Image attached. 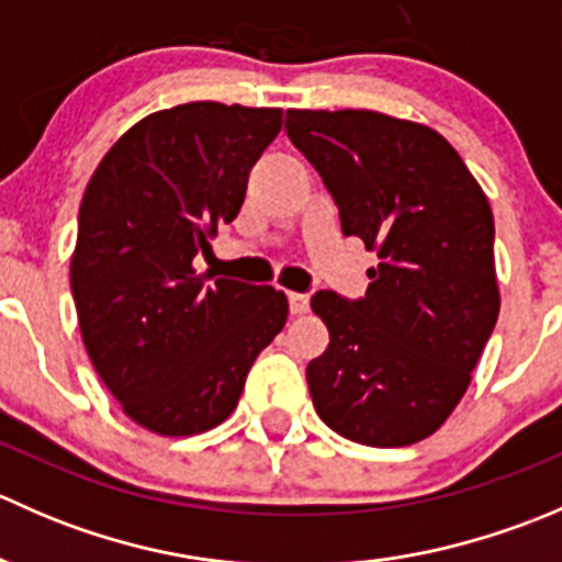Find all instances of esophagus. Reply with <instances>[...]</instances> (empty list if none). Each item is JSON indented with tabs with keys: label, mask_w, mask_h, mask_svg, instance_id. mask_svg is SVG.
<instances>
[{
	"label": "esophagus",
	"mask_w": 562,
	"mask_h": 562,
	"mask_svg": "<svg viewBox=\"0 0 562 562\" xmlns=\"http://www.w3.org/2000/svg\"><path fill=\"white\" fill-rule=\"evenodd\" d=\"M288 304H291L293 315H304L310 310L307 293H288Z\"/></svg>",
	"instance_id": "34e87169"
}]
</instances>
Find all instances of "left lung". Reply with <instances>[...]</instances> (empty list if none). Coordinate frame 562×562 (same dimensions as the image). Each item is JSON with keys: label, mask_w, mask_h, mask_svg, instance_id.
Segmentation results:
<instances>
[{"label": "left lung", "mask_w": 562, "mask_h": 562, "mask_svg": "<svg viewBox=\"0 0 562 562\" xmlns=\"http://www.w3.org/2000/svg\"><path fill=\"white\" fill-rule=\"evenodd\" d=\"M285 133L337 201L342 234L378 252L364 299L313 296L328 328L307 364L317 416L375 449L418 443L454 413L501 313L490 201L422 122L291 108Z\"/></svg>", "instance_id": "obj_1"}]
</instances>
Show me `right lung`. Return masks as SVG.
<instances>
[{"label":"right lung","instance_id":"add662e5","mask_svg":"<svg viewBox=\"0 0 562 562\" xmlns=\"http://www.w3.org/2000/svg\"><path fill=\"white\" fill-rule=\"evenodd\" d=\"M280 127V108L155 111L108 149L83 192L70 258L81 339L124 416L162 438L223 424L288 321L282 291L212 282L192 263L236 220L249 168Z\"/></svg>","mask_w":562,"mask_h":562}]
</instances>
